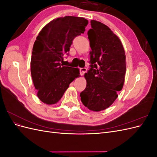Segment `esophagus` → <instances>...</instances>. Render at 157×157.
<instances>
[{
    "label": "esophagus",
    "instance_id": "34e87169",
    "mask_svg": "<svg viewBox=\"0 0 157 157\" xmlns=\"http://www.w3.org/2000/svg\"><path fill=\"white\" fill-rule=\"evenodd\" d=\"M86 68L82 67V68H80V73L81 75H84L85 73L86 72Z\"/></svg>",
    "mask_w": 157,
    "mask_h": 157
}]
</instances>
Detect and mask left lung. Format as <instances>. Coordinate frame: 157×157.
Returning <instances> with one entry per match:
<instances>
[{
    "label": "left lung",
    "mask_w": 157,
    "mask_h": 157,
    "mask_svg": "<svg viewBox=\"0 0 157 157\" xmlns=\"http://www.w3.org/2000/svg\"><path fill=\"white\" fill-rule=\"evenodd\" d=\"M90 23V65L84 75L86 87L80 96L85 107L100 111L112 105L123 87L126 56L120 39L109 27L96 20Z\"/></svg>",
    "instance_id": "8db88e82"
}]
</instances>
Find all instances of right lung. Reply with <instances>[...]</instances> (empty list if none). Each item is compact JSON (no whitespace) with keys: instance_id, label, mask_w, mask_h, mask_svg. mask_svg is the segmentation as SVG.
<instances>
[{"instance_id":"add662e5","label":"right lung","mask_w":157,"mask_h":157,"mask_svg":"<svg viewBox=\"0 0 157 157\" xmlns=\"http://www.w3.org/2000/svg\"><path fill=\"white\" fill-rule=\"evenodd\" d=\"M88 21L84 17L65 16L44 26L33 45L31 73L37 96L43 103L58 102L79 76V69L63 66V56L69 54L76 36L85 31Z\"/></svg>"}]
</instances>
